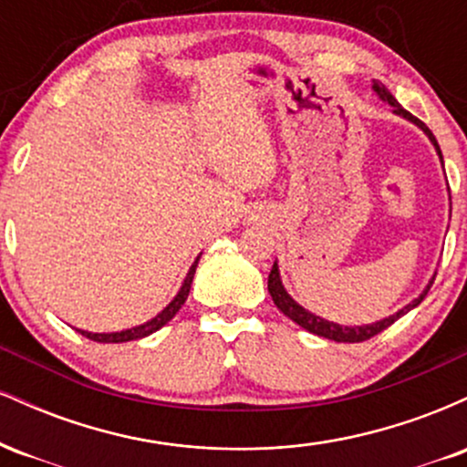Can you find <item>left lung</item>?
Instances as JSON below:
<instances>
[{
	"label": "left lung",
	"mask_w": 467,
	"mask_h": 467,
	"mask_svg": "<svg viewBox=\"0 0 467 467\" xmlns=\"http://www.w3.org/2000/svg\"><path fill=\"white\" fill-rule=\"evenodd\" d=\"M373 92L378 94L379 99L384 100V103H389L390 107H393V114L406 118V120L412 122V125H417L423 133H426L428 140L432 142V147H435L439 160H441V164H443L441 149H439L435 136H432V131L428 130L426 125H423L420 118H415V116L410 114V111H406L404 107H401V105L398 103V100H395V96L390 94L389 89L384 88L382 83H378V80H375V83H373ZM432 281H435V276L431 278V283H428L426 289H423V292L420 294V296L415 298V301H410L409 305H406V307H401L400 312L390 314V316H387V318L378 320V323H371V325H337V323H334V320L320 318V316L307 312V309H305L303 305H298L296 301H294V298L287 294V289L283 287L281 272H278V264H276V261H275V265H272L270 276H267V292H270L272 301H275L276 307L281 309V312L285 314L289 320H294V323H296L298 327H303V329H307L309 334L323 336V337H327V340H336V342H362V340H368V337L378 336L379 331L387 329V327L393 325L395 320L401 318V316L409 314L412 307H417V305H420V303L423 301V298H426V294H428V289H431Z\"/></svg>",
	"instance_id": "8db88e82"
}]
</instances>
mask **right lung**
<instances>
[{
    "label": "right lung",
    "mask_w": 467,
    "mask_h": 467,
    "mask_svg": "<svg viewBox=\"0 0 467 467\" xmlns=\"http://www.w3.org/2000/svg\"><path fill=\"white\" fill-rule=\"evenodd\" d=\"M202 256V254H200ZM200 256H197L195 261H192L189 275H186L184 283H182L180 292L175 294V298L171 301L166 307L160 312L158 316H153L151 320H147V323L138 325V327H131V329H122V331H111V334H92V331H83L78 329L80 334L85 337H89V340L94 342H130V340H140L144 336H151L153 331L162 329V327L169 323L171 318H173L175 314L180 312V307L184 305L186 298H189V292H191V283H192V276H195V270H197V261H200Z\"/></svg>",
    "instance_id": "add662e5"
}]
</instances>
